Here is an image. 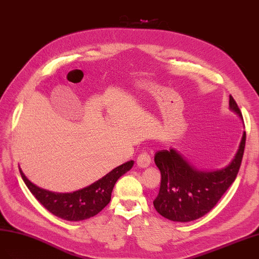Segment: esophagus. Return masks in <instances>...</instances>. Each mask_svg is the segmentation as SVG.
Returning a JSON list of instances; mask_svg holds the SVG:
<instances>
[{
    "label": "esophagus",
    "mask_w": 259,
    "mask_h": 259,
    "mask_svg": "<svg viewBox=\"0 0 259 259\" xmlns=\"http://www.w3.org/2000/svg\"><path fill=\"white\" fill-rule=\"evenodd\" d=\"M150 162H151L150 156L147 152L141 153V155H139L137 158V166L142 167V169H145V167L149 166Z\"/></svg>",
    "instance_id": "34e87169"
}]
</instances>
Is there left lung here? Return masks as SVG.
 Here are the masks:
<instances>
[{
  "label": "left lung",
  "instance_id": "1",
  "mask_svg": "<svg viewBox=\"0 0 259 259\" xmlns=\"http://www.w3.org/2000/svg\"><path fill=\"white\" fill-rule=\"evenodd\" d=\"M229 108L243 122L232 96H230ZM245 141L244 131L234 158L220 170H198L173 148L156 152L155 162L161 173L159 194L153 200L156 210L176 222H190L208 213L234 182L241 166Z\"/></svg>",
  "mask_w": 259,
  "mask_h": 259
}]
</instances>
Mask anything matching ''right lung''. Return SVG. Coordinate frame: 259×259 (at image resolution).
<instances>
[{"mask_svg":"<svg viewBox=\"0 0 259 259\" xmlns=\"http://www.w3.org/2000/svg\"><path fill=\"white\" fill-rule=\"evenodd\" d=\"M133 165L134 161L131 160L116 166L92 185L72 193L44 190L28 180L20 167L19 172L28 190L47 210L67 221H81L99 213L109 204L116 181L130 171Z\"/></svg>","mask_w":259,"mask_h":259,"instance_id":"right-lung-1","label":"right lung"}]
</instances>
